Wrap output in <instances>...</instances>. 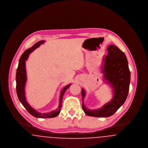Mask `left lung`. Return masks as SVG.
<instances>
[{"label":"left lung","instance_id":"left-lung-1","mask_svg":"<svg viewBox=\"0 0 148 148\" xmlns=\"http://www.w3.org/2000/svg\"><path fill=\"white\" fill-rule=\"evenodd\" d=\"M104 57L102 71L106 82L113 88V98L101 108L96 110L87 109L84 104L85 92L82 89V108L84 113L90 116L109 117L115 113L127 99L130 82V71L125 54L118 47L110 45Z\"/></svg>","mask_w":148,"mask_h":148}]
</instances>
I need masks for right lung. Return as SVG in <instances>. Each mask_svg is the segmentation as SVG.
Here are the masks:
<instances>
[{
  "label": "right lung",
  "mask_w": 148,
  "mask_h": 148,
  "mask_svg": "<svg viewBox=\"0 0 148 148\" xmlns=\"http://www.w3.org/2000/svg\"><path fill=\"white\" fill-rule=\"evenodd\" d=\"M44 42V40H40L35 43L32 47L26 50L21 56L16 73V91L19 101H21L22 105L26 109V110L32 115L38 118H51L56 117L60 113L62 106V100L64 94L66 90V89L69 88L71 84L67 85L62 90L59 98V104L58 108L56 110L51 111L50 113H40L36 111L34 109L30 106L28 103L27 101L25 95V86L27 82L25 61L28 59L29 54L32 53L36 48L39 47L40 44H43Z\"/></svg>",
  "instance_id": "right-lung-1"
}]
</instances>
